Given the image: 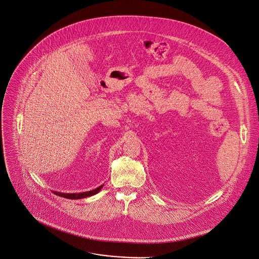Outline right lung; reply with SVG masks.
<instances>
[{
  "label": "right lung",
  "instance_id": "obj_1",
  "mask_svg": "<svg viewBox=\"0 0 259 259\" xmlns=\"http://www.w3.org/2000/svg\"><path fill=\"white\" fill-rule=\"evenodd\" d=\"M102 187H103V185L97 187L94 190L87 191V192H82V193H62V192H57V191H54V193L56 195H59L61 197L68 198V199H81V198H85V197H89V196L97 194L102 189Z\"/></svg>",
  "mask_w": 259,
  "mask_h": 259
}]
</instances>
